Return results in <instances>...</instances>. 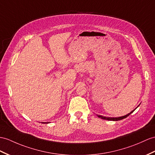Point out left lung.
<instances>
[{"mask_svg": "<svg viewBox=\"0 0 155 155\" xmlns=\"http://www.w3.org/2000/svg\"><path fill=\"white\" fill-rule=\"evenodd\" d=\"M135 110H132L130 113L129 114H127L125 116H123L121 117H118V118H110V117H105V116H101V115H97V116L99 117V118H101V119H103V120H110V121H118V120H121L122 119L126 118V117H127L129 115H130L132 112H133Z\"/></svg>", "mask_w": 155, "mask_h": 155, "instance_id": "obj_1", "label": "left lung"}]
</instances>
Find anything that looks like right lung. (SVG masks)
Listing matches in <instances>:
<instances>
[{"mask_svg":"<svg viewBox=\"0 0 155 155\" xmlns=\"http://www.w3.org/2000/svg\"><path fill=\"white\" fill-rule=\"evenodd\" d=\"M43 123H44V122H43ZM45 123H46V124H48V122H45Z\"/></svg>","mask_w":155,"mask_h":155,"instance_id":"add662e5","label":"right lung"}]
</instances>
